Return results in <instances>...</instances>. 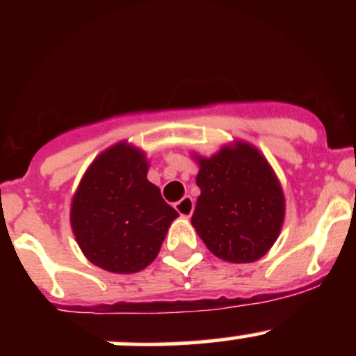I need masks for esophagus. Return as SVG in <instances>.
<instances>
[{
    "label": "esophagus",
    "instance_id": "obj_1",
    "mask_svg": "<svg viewBox=\"0 0 356 356\" xmlns=\"http://www.w3.org/2000/svg\"><path fill=\"white\" fill-rule=\"evenodd\" d=\"M194 207H195L194 199L189 197V195H186L182 201L175 204V209H177V212L182 216V218H191L192 212H194Z\"/></svg>",
    "mask_w": 356,
    "mask_h": 356
}]
</instances>
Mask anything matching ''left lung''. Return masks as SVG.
I'll use <instances>...</instances> for the list:
<instances>
[{"label": "left lung", "instance_id": "1", "mask_svg": "<svg viewBox=\"0 0 356 356\" xmlns=\"http://www.w3.org/2000/svg\"><path fill=\"white\" fill-rule=\"evenodd\" d=\"M201 195L192 226L212 254L252 263L275 244L284 219V195L266 159L239 142L211 159L197 157Z\"/></svg>", "mask_w": 356, "mask_h": 356}]
</instances>
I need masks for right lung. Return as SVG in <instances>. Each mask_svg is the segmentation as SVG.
Segmentation results:
<instances>
[{"label": "right lung", "mask_w": 356, "mask_h": 356, "mask_svg": "<svg viewBox=\"0 0 356 356\" xmlns=\"http://www.w3.org/2000/svg\"><path fill=\"white\" fill-rule=\"evenodd\" d=\"M142 150L125 142L93 161L72 201V229L90 263L130 275L157 257L177 211L147 181Z\"/></svg>", "instance_id": "1"}]
</instances>
